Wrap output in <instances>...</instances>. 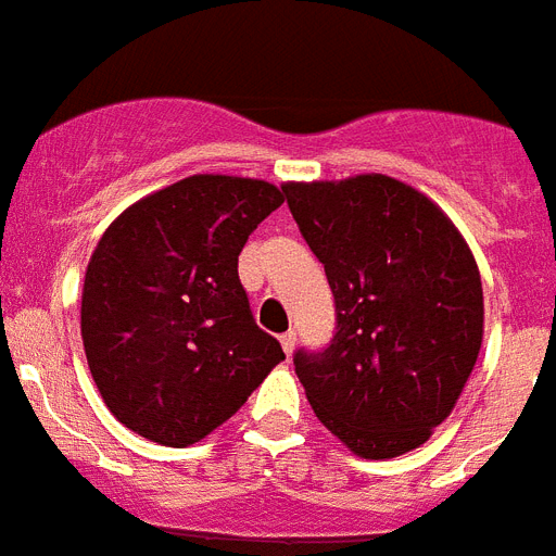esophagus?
<instances>
[{
    "instance_id": "1",
    "label": "esophagus",
    "mask_w": 556,
    "mask_h": 556,
    "mask_svg": "<svg viewBox=\"0 0 556 556\" xmlns=\"http://www.w3.org/2000/svg\"><path fill=\"white\" fill-rule=\"evenodd\" d=\"M295 341H298L295 332H283L281 334V346H283V352H287V357L295 352Z\"/></svg>"
}]
</instances>
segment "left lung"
<instances>
[{
	"instance_id": "1",
	"label": "left lung",
	"mask_w": 556,
	"mask_h": 556,
	"mask_svg": "<svg viewBox=\"0 0 556 556\" xmlns=\"http://www.w3.org/2000/svg\"><path fill=\"white\" fill-rule=\"evenodd\" d=\"M327 269L332 341L295 352L318 420L366 460L424 446L452 415L483 343V283L448 215L415 187L369 173L283 185Z\"/></svg>"
}]
</instances>
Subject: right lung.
<instances>
[{"mask_svg":"<svg viewBox=\"0 0 556 556\" xmlns=\"http://www.w3.org/2000/svg\"><path fill=\"white\" fill-rule=\"evenodd\" d=\"M283 192L238 176L181 178L127 206L81 289V341L118 424L185 448L218 429L283 361L238 281L247 238Z\"/></svg>","mask_w":556,"mask_h":556,"instance_id":"right-lung-1","label":"right lung"}]
</instances>
